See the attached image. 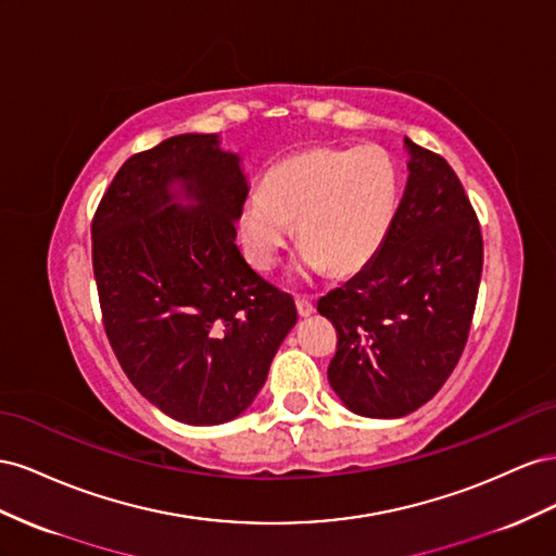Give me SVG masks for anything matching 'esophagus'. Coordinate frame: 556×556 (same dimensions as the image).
I'll return each mask as SVG.
<instances>
[{
    "mask_svg": "<svg viewBox=\"0 0 556 556\" xmlns=\"http://www.w3.org/2000/svg\"><path fill=\"white\" fill-rule=\"evenodd\" d=\"M295 309H298V316H309V314H314V303L312 300H307V298H295Z\"/></svg>",
    "mask_w": 556,
    "mask_h": 556,
    "instance_id": "esophagus-1",
    "label": "esophagus"
}]
</instances>
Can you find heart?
<instances>
[{
  "instance_id": "obj_1",
  "label": "heart",
  "mask_w": 556,
  "mask_h": 556,
  "mask_svg": "<svg viewBox=\"0 0 556 556\" xmlns=\"http://www.w3.org/2000/svg\"><path fill=\"white\" fill-rule=\"evenodd\" d=\"M401 202L393 157L377 144L309 147L265 172L240 216L251 265L267 273L291 237L300 273L349 277L368 267L384 247Z\"/></svg>"
}]
</instances>
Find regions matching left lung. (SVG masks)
I'll use <instances>...</instances> for the list:
<instances>
[{"instance_id":"obj_1","label":"left lung","mask_w":556,"mask_h":556,"mask_svg":"<svg viewBox=\"0 0 556 556\" xmlns=\"http://www.w3.org/2000/svg\"><path fill=\"white\" fill-rule=\"evenodd\" d=\"M409 177L375 261L319 300L338 330L328 382L363 417L431 401L464 354L482 277L478 214L442 155L405 139Z\"/></svg>"}]
</instances>
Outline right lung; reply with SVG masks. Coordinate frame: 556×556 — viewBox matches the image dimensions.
Returning a JSON list of instances; mask_svg holds the SVG:
<instances>
[{
  "instance_id": "right-lung-1",
  "label": "right lung",
  "mask_w": 556,
  "mask_h": 556,
  "mask_svg": "<svg viewBox=\"0 0 556 556\" xmlns=\"http://www.w3.org/2000/svg\"><path fill=\"white\" fill-rule=\"evenodd\" d=\"M174 182L198 208L173 202ZM247 193L240 157L216 135H177L130 155L92 216L109 344L135 389L184 424L242 415L298 319L293 298L235 244Z\"/></svg>"
}]
</instances>
